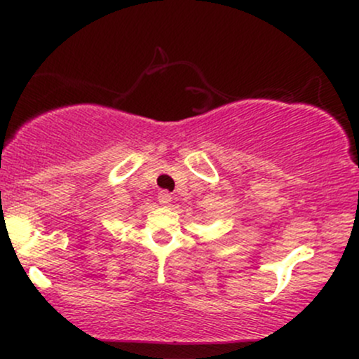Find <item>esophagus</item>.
<instances>
[{
  "label": "esophagus",
  "mask_w": 359,
  "mask_h": 359,
  "mask_svg": "<svg viewBox=\"0 0 359 359\" xmlns=\"http://www.w3.org/2000/svg\"><path fill=\"white\" fill-rule=\"evenodd\" d=\"M158 203L162 204V205H168V204H170V203H172L170 192H167V191L158 192Z\"/></svg>",
  "instance_id": "1"
}]
</instances>
